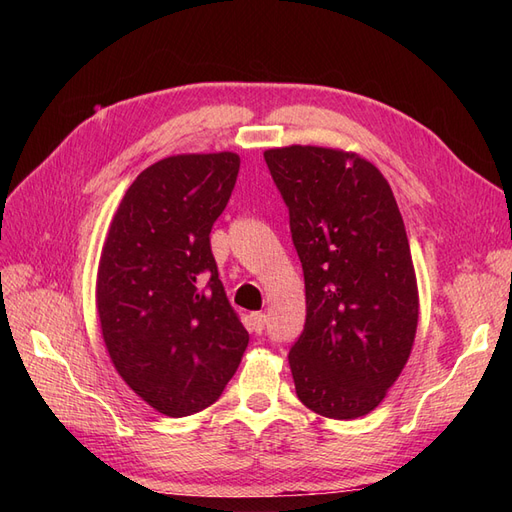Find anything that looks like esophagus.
Returning a JSON list of instances; mask_svg holds the SVG:
<instances>
[{
    "mask_svg": "<svg viewBox=\"0 0 512 512\" xmlns=\"http://www.w3.org/2000/svg\"><path fill=\"white\" fill-rule=\"evenodd\" d=\"M250 320H252L254 333H262V331H265V324H267V316H265V314H262V312H254V314L250 316Z\"/></svg>",
    "mask_w": 512,
    "mask_h": 512,
    "instance_id": "obj_1",
    "label": "esophagus"
}]
</instances>
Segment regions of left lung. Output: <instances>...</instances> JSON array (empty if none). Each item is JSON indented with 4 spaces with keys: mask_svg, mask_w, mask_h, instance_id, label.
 I'll return each instance as SVG.
<instances>
[{
    "mask_svg": "<svg viewBox=\"0 0 512 512\" xmlns=\"http://www.w3.org/2000/svg\"><path fill=\"white\" fill-rule=\"evenodd\" d=\"M265 162L305 277V327L288 354L294 389L322 416H365L408 363L418 324L393 190L374 164L339 149H267Z\"/></svg>",
    "mask_w": 512,
    "mask_h": 512,
    "instance_id": "obj_1",
    "label": "left lung"
}]
</instances>
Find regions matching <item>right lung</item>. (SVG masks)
I'll list each match as a JSON object with an SVG mask.
<instances>
[{"label":"right lung","instance_id":"obj_1","mask_svg":"<svg viewBox=\"0 0 512 512\" xmlns=\"http://www.w3.org/2000/svg\"><path fill=\"white\" fill-rule=\"evenodd\" d=\"M237 153H183L134 179L102 247L96 305L117 374L151 408L188 416L218 401L250 342L211 254Z\"/></svg>","mask_w":512,"mask_h":512}]
</instances>
